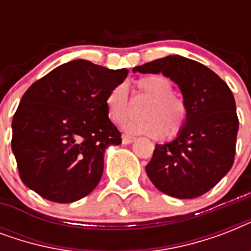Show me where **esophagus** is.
I'll return each instance as SVG.
<instances>
[{
  "instance_id": "obj_1",
  "label": "esophagus",
  "mask_w": 251,
  "mask_h": 251,
  "mask_svg": "<svg viewBox=\"0 0 251 251\" xmlns=\"http://www.w3.org/2000/svg\"><path fill=\"white\" fill-rule=\"evenodd\" d=\"M134 139H135V138L131 137V135H127V134H124V135H122V143H124V145H130L131 142H134Z\"/></svg>"
}]
</instances>
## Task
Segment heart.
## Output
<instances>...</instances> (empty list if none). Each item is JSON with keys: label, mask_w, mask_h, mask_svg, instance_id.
<instances>
[{"label": "heart", "mask_w": 251, "mask_h": 251, "mask_svg": "<svg viewBox=\"0 0 251 251\" xmlns=\"http://www.w3.org/2000/svg\"><path fill=\"white\" fill-rule=\"evenodd\" d=\"M138 95L150 99L143 110L145 121H129L124 129L130 134L149 137H177L189 120V105L181 95L173 92L175 84L164 74H149L135 80ZM108 117L114 124H124L130 116V98L126 84H116L105 98Z\"/></svg>", "instance_id": "b5f03b06"}]
</instances>
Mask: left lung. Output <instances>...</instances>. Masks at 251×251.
<instances>
[{
  "mask_svg": "<svg viewBox=\"0 0 251 251\" xmlns=\"http://www.w3.org/2000/svg\"><path fill=\"white\" fill-rule=\"evenodd\" d=\"M133 72L169 76L189 105V120L178 137L153 150L146 165L150 179L175 198L201 197L233 165L238 117L232 91L211 69L181 56L147 62Z\"/></svg>",
  "mask_w": 251,
  "mask_h": 251,
  "instance_id": "obj_1",
  "label": "left lung"
}]
</instances>
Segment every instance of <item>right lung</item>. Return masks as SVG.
<instances>
[{
    "mask_svg": "<svg viewBox=\"0 0 251 251\" xmlns=\"http://www.w3.org/2000/svg\"><path fill=\"white\" fill-rule=\"evenodd\" d=\"M127 74L74 60L25 91L11 125V149L25 186L56 203L75 202L94 190L105 149L121 143L105 98Z\"/></svg>",
    "mask_w": 251,
    "mask_h": 251,
    "instance_id": "obj_1",
    "label": "right lung"
}]
</instances>
